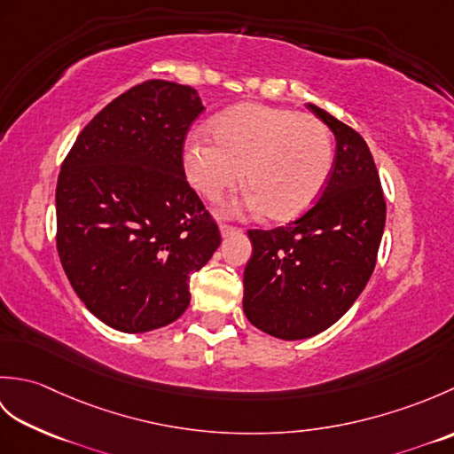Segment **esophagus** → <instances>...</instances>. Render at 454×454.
Returning <instances> with one entry per match:
<instances>
[{"mask_svg":"<svg viewBox=\"0 0 454 454\" xmlns=\"http://www.w3.org/2000/svg\"><path fill=\"white\" fill-rule=\"evenodd\" d=\"M238 232H242V230L236 228V226H230V224H222V226H220V234H222V238L234 236V234H238Z\"/></svg>","mask_w":454,"mask_h":454,"instance_id":"obj_1","label":"esophagus"}]
</instances>
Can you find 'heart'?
Instances as JSON below:
<instances>
[{
    "instance_id": "obj_1",
    "label": "heart",
    "mask_w": 454,
    "mask_h": 454,
    "mask_svg": "<svg viewBox=\"0 0 454 454\" xmlns=\"http://www.w3.org/2000/svg\"><path fill=\"white\" fill-rule=\"evenodd\" d=\"M212 140L195 134L183 150L191 187L208 200L244 179L252 189L244 202H230L226 215L246 208L267 218H301L320 199L333 168L332 134L325 124L294 109L242 103L208 124Z\"/></svg>"
}]
</instances>
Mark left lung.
<instances>
[{
    "label": "left lung",
    "instance_id": "8db88e82",
    "mask_svg": "<svg viewBox=\"0 0 454 454\" xmlns=\"http://www.w3.org/2000/svg\"><path fill=\"white\" fill-rule=\"evenodd\" d=\"M335 137L320 200L294 222L249 230L244 312L257 330L294 341L333 325L359 298L376 265L387 222L380 177L359 132L308 103Z\"/></svg>",
    "mask_w": 454,
    "mask_h": 454
}]
</instances>
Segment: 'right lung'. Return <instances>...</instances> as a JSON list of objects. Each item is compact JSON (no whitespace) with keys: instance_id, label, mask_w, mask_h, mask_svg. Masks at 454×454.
I'll use <instances>...</instances> for the list:
<instances>
[{"instance_id":"1","label":"right lung","mask_w":454,"mask_h":454,"mask_svg":"<svg viewBox=\"0 0 454 454\" xmlns=\"http://www.w3.org/2000/svg\"><path fill=\"white\" fill-rule=\"evenodd\" d=\"M202 109L189 85L144 82L95 114L62 163L58 255L80 301L113 330L176 322L191 275L220 246L183 169V142Z\"/></svg>"}]
</instances>
